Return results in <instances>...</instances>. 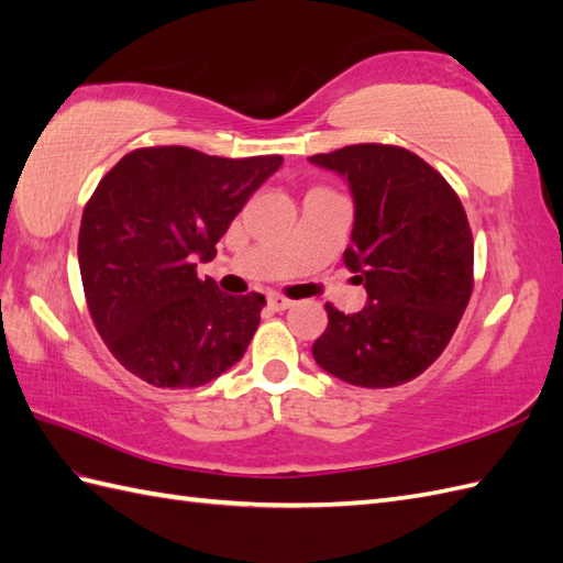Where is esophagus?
I'll list each match as a JSON object with an SVG mask.
<instances>
[{"mask_svg": "<svg viewBox=\"0 0 563 563\" xmlns=\"http://www.w3.org/2000/svg\"><path fill=\"white\" fill-rule=\"evenodd\" d=\"M292 305H295V301L283 297V295H276V292L268 295V307H271L273 311H285V309H290Z\"/></svg>", "mask_w": 563, "mask_h": 563, "instance_id": "34e87169", "label": "esophagus"}]
</instances>
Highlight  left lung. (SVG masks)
Instances as JSON below:
<instances>
[{
	"instance_id": "left-lung-1",
	"label": "left lung",
	"mask_w": 563,
	"mask_h": 563,
	"mask_svg": "<svg viewBox=\"0 0 563 563\" xmlns=\"http://www.w3.org/2000/svg\"><path fill=\"white\" fill-rule=\"evenodd\" d=\"M309 162L350 183L354 228L344 266L368 295L356 313L325 305L316 364L373 390L409 383L450 344L471 299L466 211L435 168L395 144H350Z\"/></svg>"
}]
</instances>
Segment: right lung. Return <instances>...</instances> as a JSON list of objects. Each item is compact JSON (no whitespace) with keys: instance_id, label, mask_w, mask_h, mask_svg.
<instances>
[{"instance_id":"1","label":"right lung","mask_w":563,"mask_h":563,"mask_svg":"<svg viewBox=\"0 0 563 563\" xmlns=\"http://www.w3.org/2000/svg\"><path fill=\"white\" fill-rule=\"evenodd\" d=\"M283 156L223 158L142 147L99 180L82 211L78 262L97 333L133 376L199 387L235 366L262 321L264 295H223L197 264Z\"/></svg>"}]
</instances>
